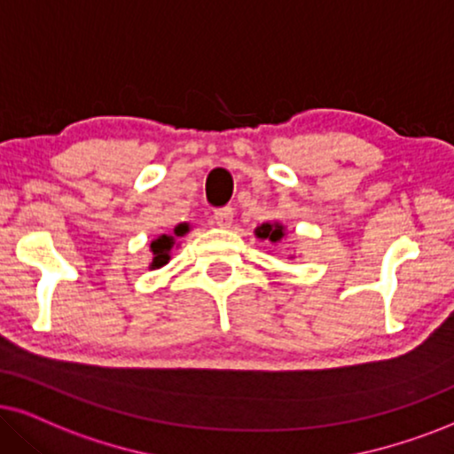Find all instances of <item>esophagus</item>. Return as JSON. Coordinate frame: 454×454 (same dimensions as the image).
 <instances>
[{
	"label": "esophagus",
	"instance_id": "1",
	"mask_svg": "<svg viewBox=\"0 0 454 454\" xmlns=\"http://www.w3.org/2000/svg\"><path fill=\"white\" fill-rule=\"evenodd\" d=\"M232 217H234V211L232 207H217L214 211V222L217 223V226H231L232 223Z\"/></svg>",
	"mask_w": 454,
	"mask_h": 454
}]
</instances>
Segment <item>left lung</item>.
Segmentation results:
<instances>
[{"mask_svg":"<svg viewBox=\"0 0 454 454\" xmlns=\"http://www.w3.org/2000/svg\"><path fill=\"white\" fill-rule=\"evenodd\" d=\"M257 237L270 239L272 243H277V240L285 237V232H283V226H278V223H262V226L257 228Z\"/></svg>","mask_w":454,"mask_h":454,"instance_id":"1","label":"left lung"}]
</instances>
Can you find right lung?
<instances>
[{
    "mask_svg": "<svg viewBox=\"0 0 454 454\" xmlns=\"http://www.w3.org/2000/svg\"><path fill=\"white\" fill-rule=\"evenodd\" d=\"M186 231H188L186 223H180V226H177L174 231V234H176V237H182V234H186ZM171 247H174V237H168V234H160L159 239L153 240L151 251H153L154 257H153L151 268H160V266H165V263L169 262Z\"/></svg>",
    "mask_w": 454,
    "mask_h": 454,
    "instance_id": "right-lung-1",
    "label": "right lung"
}]
</instances>
